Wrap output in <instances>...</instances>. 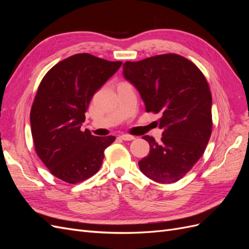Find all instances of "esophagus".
Masks as SVG:
<instances>
[{
    "label": "esophagus",
    "instance_id": "obj_1",
    "mask_svg": "<svg viewBox=\"0 0 249 249\" xmlns=\"http://www.w3.org/2000/svg\"><path fill=\"white\" fill-rule=\"evenodd\" d=\"M120 138H122L124 141H131V140L135 139L134 136H132V135H129V134H123L122 136H120Z\"/></svg>",
    "mask_w": 249,
    "mask_h": 249
}]
</instances>
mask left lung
<instances>
[{
    "label": "left lung",
    "mask_w": 249,
    "mask_h": 249,
    "mask_svg": "<svg viewBox=\"0 0 249 249\" xmlns=\"http://www.w3.org/2000/svg\"><path fill=\"white\" fill-rule=\"evenodd\" d=\"M124 76L137 88L146 112L160 113L161 142L148 135L149 154L139 161L155 182H178L203 155L212 133V95L198 67L177 54L126 61Z\"/></svg>",
    "instance_id": "left-lung-1"
}]
</instances>
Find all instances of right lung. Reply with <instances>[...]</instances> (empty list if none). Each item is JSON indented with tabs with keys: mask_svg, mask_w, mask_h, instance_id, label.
<instances>
[{
	"mask_svg": "<svg viewBox=\"0 0 249 249\" xmlns=\"http://www.w3.org/2000/svg\"><path fill=\"white\" fill-rule=\"evenodd\" d=\"M122 64L76 54L53 66L40 82L30 113L34 146L52 175L65 183L95 175L105 149L115 140L93 136L81 125L94 93Z\"/></svg>",
	"mask_w": 249,
	"mask_h": 249,
	"instance_id": "add662e5",
	"label": "right lung"
}]
</instances>
